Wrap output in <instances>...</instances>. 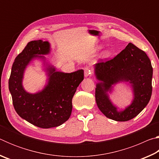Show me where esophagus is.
<instances>
[{"mask_svg": "<svg viewBox=\"0 0 159 159\" xmlns=\"http://www.w3.org/2000/svg\"><path fill=\"white\" fill-rule=\"evenodd\" d=\"M93 74V70L89 66H86L84 68V76L85 77L90 76Z\"/></svg>", "mask_w": 159, "mask_h": 159, "instance_id": "1", "label": "esophagus"}]
</instances>
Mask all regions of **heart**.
Returning a JSON list of instances; mask_svg holds the SVG:
<instances>
[{
    "mask_svg": "<svg viewBox=\"0 0 159 159\" xmlns=\"http://www.w3.org/2000/svg\"><path fill=\"white\" fill-rule=\"evenodd\" d=\"M104 57H109L110 55V52L109 51H105V52H104Z\"/></svg>",
    "mask_w": 159,
    "mask_h": 159,
    "instance_id": "obj_1",
    "label": "heart"
}]
</instances>
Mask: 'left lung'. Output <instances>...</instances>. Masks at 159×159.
<instances>
[{"label":"left lung","instance_id":"obj_1","mask_svg":"<svg viewBox=\"0 0 159 159\" xmlns=\"http://www.w3.org/2000/svg\"><path fill=\"white\" fill-rule=\"evenodd\" d=\"M95 74L99 80L95 88L96 103L110 119L127 121L137 116L149 103L152 93V63L147 54L131 43L114 58L95 64ZM120 82H128L134 93L132 103L122 111H117L108 95L112 85Z\"/></svg>","mask_w":159,"mask_h":159}]
</instances>
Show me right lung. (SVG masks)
Listing matches in <instances>:
<instances>
[{
	"mask_svg": "<svg viewBox=\"0 0 159 159\" xmlns=\"http://www.w3.org/2000/svg\"><path fill=\"white\" fill-rule=\"evenodd\" d=\"M50 52L49 42L38 40L28 43L15 58L8 82L16 112L26 121L41 128L57 127L69 119L72 111V98L84 79L83 69L64 73L46 63L47 85L36 93L26 92L22 85L26 66L35 58L41 59L45 64V58L41 55Z\"/></svg>",
	"mask_w": 159,
	"mask_h": 159,
	"instance_id": "add662e5",
	"label": "right lung"
}]
</instances>
